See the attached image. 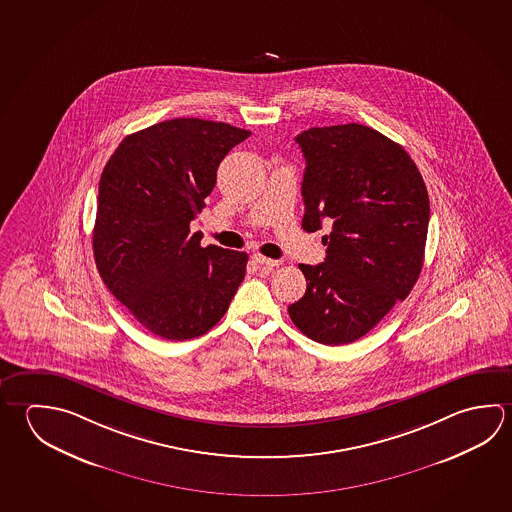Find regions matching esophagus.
I'll use <instances>...</instances> for the list:
<instances>
[{
    "label": "esophagus",
    "mask_w": 512,
    "mask_h": 512,
    "mask_svg": "<svg viewBox=\"0 0 512 512\" xmlns=\"http://www.w3.org/2000/svg\"><path fill=\"white\" fill-rule=\"evenodd\" d=\"M252 259L255 264H260V266H271V268L278 266V260L268 259V257L260 255V253H253Z\"/></svg>",
    "instance_id": "esophagus-1"
}]
</instances>
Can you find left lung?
Instances as JSON below:
<instances>
[{"label":"left lung","instance_id":"obj_1","mask_svg":"<svg viewBox=\"0 0 512 512\" xmlns=\"http://www.w3.org/2000/svg\"><path fill=\"white\" fill-rule=\"evenodd\" d=\"M305 158L302 228L323 221L327 255L300 264L307 289L289 305L307 338L347 345L365 336L421 273L430 198L403 145L361 124L311 127L295 138Z\"/></svg>","mask_w":512,"mask_h":512}]
</instances>
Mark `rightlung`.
<instances>
[{
	"mask_svg": "<svg viewBox=\"0 0 512 512\" xmlns=\"http://www.w3.org/2000/svg\"><path fill=\"white\" fill-rule=\"evenodd\" d=\"M252 135L225 122L172 118L126 136L99 183L93 253L100 277L145 329L192 340L216 325L248 255L190 234L217 167Z\"/></svg>",
	"mask_w": 512,
	"mask_h": 512,
	"instance_id": "obj_1",
	"label": "right lung"
}]
</instances>
